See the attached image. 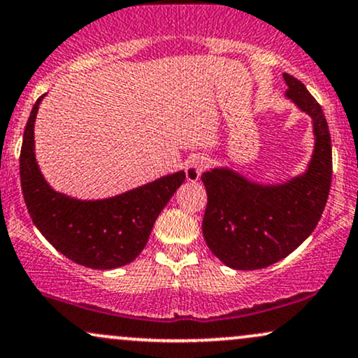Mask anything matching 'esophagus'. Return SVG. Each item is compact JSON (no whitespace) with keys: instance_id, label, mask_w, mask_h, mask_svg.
<instances>
[{"instance_id":"obj_1","label":"esophagus","mask_w":358,"mask_h":358,"mask_svg":"<svg viewBox=\"0 0 358 358\" xmlns=\"http://www.w3.org/2000/svg\"><path fill=\"white\" fill-rule=\"evenodd\" d=\"M208 168V159L205 156H195L188 162L187 168H185V173H187L188 182H196L200 178V175L203 173Z\"/></svg>"}]
</instances>
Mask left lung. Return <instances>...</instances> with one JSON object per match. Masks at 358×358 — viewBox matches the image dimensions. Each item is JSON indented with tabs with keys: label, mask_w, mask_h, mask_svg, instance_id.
<instances>
[{
	"label": "left lung",
	"mask_w": 358,
	"mask_h": 358,
	"mask_svg": "<svg viewBox=\"0 0 358 358\" xmlns=\"http://www.w3.org/2000/svg\"><path fill=\"white\" fill-rule=\"evenodd\" d=\"M286 96L313 119L315 151L308 170L281 185H259L229 170L202 175V222L213 256L232 269H262L285 259L315 231L331 185V139L322 106L296 77L282 73Z\"/></svg>",
	"instance_id": "1"
}]
</instances>
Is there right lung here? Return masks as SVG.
Instances as JSON below:
<instances>
[{"label":"right lung","instance_id":"add662e5","mask_svg":"<svg viewBox=\"0 0 358 358\" xmlns=\"http://www.w3.org/2000/svg\"><path fill=\"white\" fill-rule=\"evenodd\" d=\"M28 117L20 153V180L28 213L43 237L77 264L116 269L139 256L151 229L185 171H176L121 195L104 200H77L45 182L35 159L34 126L40 101Z\"/></svg>","mask_w":358,"mask_h":358}]
</instances>
